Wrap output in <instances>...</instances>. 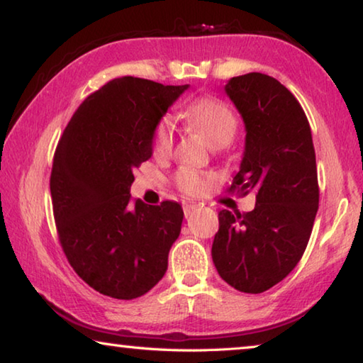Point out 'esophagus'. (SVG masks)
I'll return each instance as SVG.
<instances>
[{
	"instance_id": "34e87169",
	"label": "esophagus",
	"mask_w": 363,
	"mask_h": 363,
	"mask_svg": "<svg viewBox=\"0 0 363 363\" xmlns=\"http://www.w3.org/2000/svg\"><path fill=\"white\" fill-rule=\"evenodd\" d=\"M182 208H184V214H186V218H189L190 214H192V211L195 210V205H187L186 203Z\"/></svg>"
}]
</instances>
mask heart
<instances>
[{
  "label": "heart",
  "mask_w": 363,
  "mask_h": 363,
  "mask_svg": "<svg viewBox=\"0 0 363 363\" xmlns=\"http://www.w3.org/2000/svg\"><path fill=\"white\" fill-rule=\"evenodd\" d=\"M186 121L194 130L203 134L213 147L229 145L238 131V120L233 110L216 97H200L189 104L186 108ZM174 126L171 120L163 118L153 133V155L167 157L173 149ZM211 174H203L190 168H181L176 174V186L186 195H199L211 182Z\"/></svg>",
  "instance_id": "heart-1"
}]
</instances>
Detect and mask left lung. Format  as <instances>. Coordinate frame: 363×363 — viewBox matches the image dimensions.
<instances>
[{"label":"left lung","instance_id":"8db88e82","mask_svg":"<svg viewBox=\"0 0 363 363\" xmlns=\"http://www.w3.org/2000/svg\"><path fill=\"white\" fill-rule=\"evenodd\" d=\"M225 93L247 128L240 171L229 190H255L250 213L219 211L211 256L223 280L257 294L296 267L318 210L315 150L303 107L264 73L233 77Z\"/></svg>","mask_w":363,"mask_h":363}]
</instances>
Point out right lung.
<instances>
[{"label": "right lung", "mask_w": 363, "mask_h": 363, "mask_svg": "<svg viewBox=\"0 0 363 363\" xmlns=\"http://www.w3.org/2000/svg\"><path fill=\"white\" fill-rule=\"evenodd\" d=\"M187 88L115 78L79 104L59 139L49 186L60 247L106 296H143L168 269L182 206L133 201L130 189L133 171L152 157L157 125Z\"/></svg>", "instance_id": "right-lung-1"}]
</instances>
